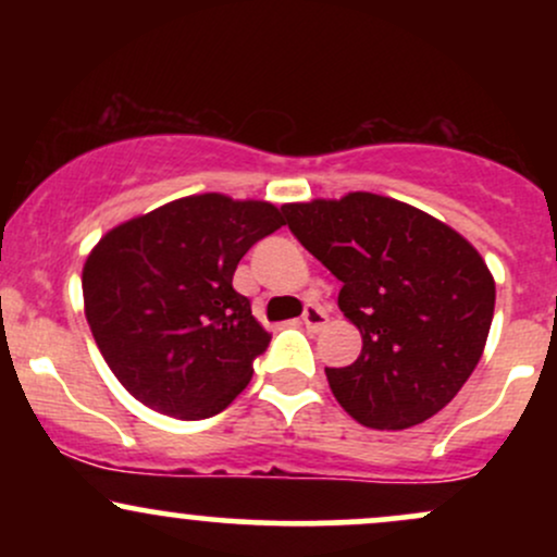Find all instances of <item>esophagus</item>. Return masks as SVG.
I'll return each mask as SVG.
<instances>
[{"label": "esophagus", "instance_id": "1", "mask_svg": "<svg viewBox=\"0 0 557 557\" xmlns=\"http://www.w3.org/2000/svg\"><path fill=\"white\" fill-rule=\"evenodd\" d=\"M300 319H304V324L311 332H319L324 327V324H327V314H324V309H322V306H314V304L306 306L304 317H300Z\"/></svg>", "mask_w": 557, "mask_h": 557}]
</instances>
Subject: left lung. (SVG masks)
I'll return each mask as SVG.
<instances>
[{
  "label": "left lung",
  "mask_w": 557,
  "mask_h": 557,
  "mask_svg": "<svg viewBox=\"0 0 557 557\" xmlns=\"http://www.w3.org/2000/svg\"><path fill=\"white\" fill-rule=\"evenodd\" d=\"M300 246L341 280L361 332L350 367L324 369L337 403L372 430H408L456 398L482 359L495 280L469 240L376 194L285 203Z\"/></svg>",
  "instance_id": "1"
}]
</instances>
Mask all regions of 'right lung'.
I'll return each instance as SVG.
<instances>
[{
	"mask_svg": "<svg viewBox=\"0 0 557 557\" xmlns=\"http://www.w3.org/2000/svg\"><path fill=\"white\" fill-rule=\"evenodd\" d=\"M285 225L267 201L177 198L110 230L83 267V300L101 356L144 406L196 421L220 413L272 335L233 287L253 243Z\"/></svg>",
	"mask_w": 557,
	"mask_h": 557,
	"instance_id": "right-lung-1",
	"label": "right lung"
}]
</instances>
